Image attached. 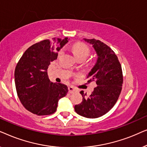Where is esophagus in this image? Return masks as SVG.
I'll return each instance as SVG.
<instances>
[{"label": "esophagus", "mask_w": 147, "mask_h": 147, "mask_svg": "<svg viewBox=\"0 0 147 147\" xmlns=\"http://www.w3.org/2000/svg\"><path fill=\"white\" fill-rule=\"evenodd\" d=\"M68 90H69V93H70V94L74 93V92H76V91H77L76 88L73 87V86H69V87H68Z\"/></svg>", "instance_id": "esophagus-1"}]
</instances>
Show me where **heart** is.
I'll return each mask as SVG.
<instances>
[{
  "label": "heart",
  "mask_w": 147,
  "mask_h": 147,
  "mask_svg": "<svg viewBox=\"0 0 147 147\" xmlns=\"http://www.w3.org/2000/svg\"><path fill=\"white\" fill-rule=\"evenodd\" d=\"M71 51L78 60L81 59H86L90 54L89 48L86 44L81 43V42L74 44L71 47ZM60 53H61L59 54Z\"/></svg>",
  "instance_id": "1"
}]
</instances>
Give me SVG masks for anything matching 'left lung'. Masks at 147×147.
<instances>
[{
    "label": "left lung",
    "mask_w": 147,
    "mask_h": 147,
    "mask_svg": "<svg viewBox=\"0 0 147 147\" xmlns=\"http://www.w3.org/2000/svg\"><path fill=\"white\" fill-rule=\"evenodd\" d=\"M84 39L92 44L98 55L95 65L87 76L88 83L95 81L97 86L88 97L83 91L80 92L82 102L74 108L80 116L96 118L107 113L117 102L122 90L123 76L121 65L111 48L100 40Z\"/></svg>",
    "instance_id": "1"
}]
</instances>
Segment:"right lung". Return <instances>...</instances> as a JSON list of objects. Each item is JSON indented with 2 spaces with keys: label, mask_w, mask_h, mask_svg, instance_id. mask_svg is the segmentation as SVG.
I'll return each mask as SVG.
<instances>
[{
  "label": "right lung",
  "mask_w": 147,
  "mask_h": 147,
  "mask_svg": "<svg viewBox=\"0 0 147 147\" xmlns=\"http://www.w3.org/2000/svg\"><path fill=\"white\" fill-rule=\"evenodd\" d=\"M67 42V37L40 41L28 48L17 63L15 82L18 97L24 107L33 114H53L59 100L67 95V86L50 81L47 69Z\"/></svg>",
  "instance_id": "obj_1"
}]
</instances>
